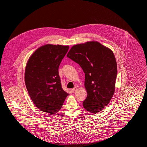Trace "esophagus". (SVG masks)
I'll return each mask as SVG.
<instances>
[{
	"instance_id": "1",
	"label": "esophagus",
	"mask_w": 147,
	"mask_h": 147,
	"mask_svg": "<svg viewBox=\"0 0 147 147\" xmlns=\"http://www.w3.org/2000/svg\"><path fill=\"white\" fill-rule=\"evenodd\" d=\"M77 90V87H74L73 89H72V92H75Z\"/></svg>"
}]
</instances>
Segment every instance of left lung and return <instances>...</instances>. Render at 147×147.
<instances>
[{"instance_id":"left-lung-1","label":"left lung","mask_w":147,"mask_h":147,"mask_svg":"<svg viewBox=\"0 0 147 147\" xmlns=\"http://www.w3.org/2000/svg\"><path fill=\"white\" fill-rule=\"evenodd\" d=\"M67 57L85 73L87 96L84 108L91 113L101 111L110 102L115 90L117 68L113 52L97 41L74 45Z\"/></svg>"}]
</instances>
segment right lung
<instances>
[{"label": "right lung", "mask_w": 147, "mask_h": 147, "mask_svg": "<svg viewBox=\"0 0 147 147\" xmlns=\"http://www.w3.org/2000/svg\"><path fill=\"white\" fill-rule=\"evenodd\" d=\"M69 48V46L60 45L42 46L27 61L26 86L32 101L41 111L51 115L56 113L69 95L61 87L58 71Z\"/></svg>", "instance_id": "add662e5"}]
</instances>
